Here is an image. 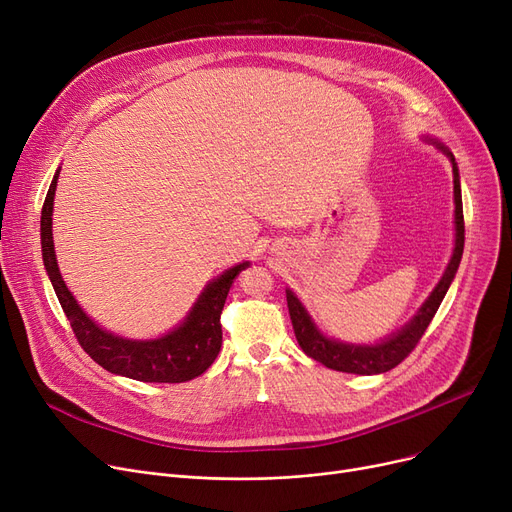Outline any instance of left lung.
<instances>
[{
    "label": "left lung",
    "instance_id": "1",
    "mask_svg": "<svg viewBox=\"0 0 512 512\" xmlns=\"http://www.w3.org/2000/svg\"><path fill=\"white\" fill-rule=\"evenodd\" d=\"M452 161V174H454V224H456V240H454V253L452 259L446 267V272L434 292L429 294V299L423 303V307L417 311V315L411 319V324H407L398 334L392 338L384 340L382 344H371V346H357V344H342L336 340L326 338L324 334H319L317 328L313 326L311 317L307 315L305 307L299 303V299L294 297L290 290H286V303H288V313L290 321L294 328V336L299 340V346L303 348V353L309 355L311 359L319 361L321 365H326L334 371L342 373H359V375H373V373H384L394 369L398 363L405 361L421 336L425 334L427 326L432 324V319L444 299V294L459 270V263L463 257V247H465V220H463V199H461V180H459V168H456L454 155L438 145Z\"/></svg>",
    "mask_w": 512,
    "mask_h": 512
}]
</instances>
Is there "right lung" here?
<instances>
[{
    "mask_svg": "<svg viewBox=\"0 0 512 512\" xmlns=\"http://www.w3.org/2000/svg\"><path fill=\"white\" fill-rule=\"evenodd\" d=\"M58 174L60 172H56L51 180L41 211V249L53 290L58 294V301L70 319V328L83 351L103 369L139 382L180 384L207 371L222 346L220 317L228 290L232 280L249 267V263L234 265L220 278L207 284L184 324L166 336L157 340H126L105 332L78 307L58 270L51 236L53 195H56Z\"/></svg>",
    "mask_w": 512,
    "mask_h": 512,
    "instance_id": "obj_1",
    "label": "right lung"
}]
</instances>
